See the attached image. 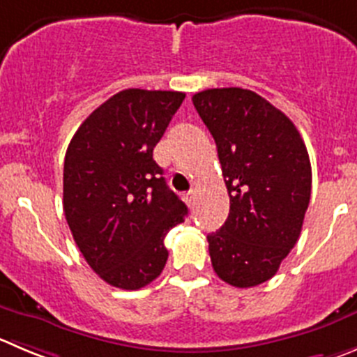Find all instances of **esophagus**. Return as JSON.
I'll list each match as a JSON object with an SVG mask.
<instances>
[{"label":"esophagus","mask_w":357,"mask_h":357,"mask_svg":"<svg viewBox=\"0 0 357 357\" xmlns=\"http://www.w3.org/2000/svg\"><path fill=\"white\" fill-rule=\"evenodd\" d=\"M184 202L188 203V206H192V203H195V191H189L188 195L184 196Z\"/></svg>","instance_id":"obj_1"}]
</instances>
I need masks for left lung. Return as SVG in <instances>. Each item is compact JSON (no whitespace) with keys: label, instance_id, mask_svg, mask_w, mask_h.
Returning a JSON list of instances; mask_svg holds the SVG:
<instances>
[{"label":"left lung","instance_id":"1","mask_svg":"<svg viewBox=\"0 0 357 357\" xmlns=\"http://www.w3.org/2000/svg\"><path fill=\"white\" fill-rule=\"evenodd\" d=\"M192 103L229 192L226 222L206 236L212 266L229 286H259L300 238L312 189L307 147L293 121L254 91L206 89Z\"/></svg>","mask_w":357,"mask_h":357}]
</instances>
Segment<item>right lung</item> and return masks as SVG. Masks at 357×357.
I'll return each mask as SVG.
<instances>
[{
    "label": "right lung",
    "mask_w": 357,
    "mask_h": 357,
    "mask_svg": "<svg viewBox=\"0 0 357 357\" xmlns=\"http://www.w3.org/2000/svg\"><path fill=\"white\" fill-rule=\"evenodd\" d=\"M184 98L176 91H121L68 145L66 222L87 264L119 289L137 291L159 277L168 259L166 233L188 215L152 158Z\"/></svg>",
    "instance_id": "1"
}]
</instances>
